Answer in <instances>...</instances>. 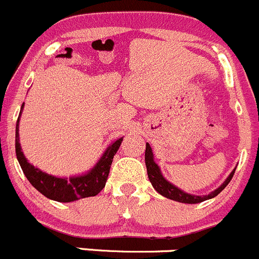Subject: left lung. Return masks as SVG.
I'll list each match as a JSON object with an SVG mask.
<instances>
[{"mask_svg": "<svg viewBox=\"0 0 259 259\" xmlns=\"http://www.w3.org/2000/svg\"><path fill=\"white\" fill-rule=\"evenodd\" d=\"M145 165H147L148 178H149L150 183H152L153 187L155 188V191H157L158 193H160L162 196L167 197V199L175 200V201L177 202H183V204H199V202L205 201V200H209L218 196V195L227 187L228 183L232 181L235 172L234 168L233 172L229 175V177L223 182V185L220 186V187H218L217 190L212 191V192H210L209 195H205V196H196V195H190V193L187 192H183L182 190L176 187L175 185L168 182V181L163 177L162 172H160V168L158 167L157 163L154 162V155H153L152 148H150L149 143H147V148H145Z\"/></svg>", "mask_w": 259, "mask_h": 259, "instance_id": "left-lung-1", "label": "left lung"}]
</instances>
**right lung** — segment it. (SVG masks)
Listing matches in <instances>:
<instances>
[{
	"instance_id": "obj_1",
	"label": "right lung",
	"mask_w": 259,
	"mask_h": 259,
	"mask_svg": "<svg viewBox=\"0 0 259 259\" xmlns=\"http://www.w3.org/2000/svg\"><path fill=\"white\" fill-rule=\"evenodd\" d=\"M22 107H24V104H22L21 110H20L19 119H17L16 122V143H15V148H16L17 160H19L22 172L26 176L29 182L40 193H42L45 197L58 202H71L79 199H84V197L96 196L97 193L106 185L112 159H114V155L116 154L117 149L121 145L122 138L115 140L110 147H107V149L105 150V153L100 158L99 162L96 163V165L84 175L74 176V177L69 178L55 177V176L48 175V173L40 170L39 168L30 164L26 158H25L24 153H22L19 140V121L20 116H21Z\"/></svg>"
}]
</instances>
